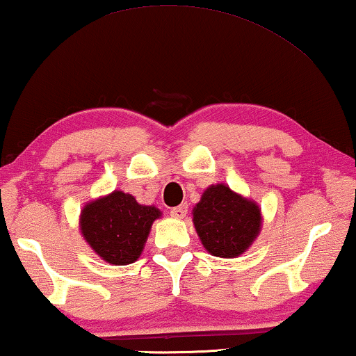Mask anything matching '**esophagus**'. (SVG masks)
<instances>
[{
  "label": "esophagus",
  "mask_w": 356,
  "mask_h": 356,
  "mask_svg": "<svg viewBox=\"0 0 356 356\" xmlns=\"http://www.w3.org/2000/svg\"><path fill=\"white\" fill-rule=\"evenodd\" d=\"M187 211H188L187 203H182L180 207H176V208L171 209V216L176 218V219H184L185 216H187Z\"/></svg>",
  "instance_id": "1"
}]
</instances>
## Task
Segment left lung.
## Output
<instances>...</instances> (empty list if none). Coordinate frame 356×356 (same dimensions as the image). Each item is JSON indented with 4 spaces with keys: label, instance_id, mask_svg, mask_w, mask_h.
Listing matches in <instances>:
<instances>
[{
    "label": "left lung",
    "instance_id": "8db88e82",
    "mask_svg": "<svg viewBox=\"0 0 356 356\" xmlns=\"http://www.w3.org/2000/svg\"><path fill=\"white\" fill-rule=\"evenodd\" d=\"M192 216L204 250L219 258L243 254L263 226L259 204L234 192L226 184L209 185L193 207Z\"/></svg>",
    "mask_w": 356,
    "mask_h": 356
}]
</instances>
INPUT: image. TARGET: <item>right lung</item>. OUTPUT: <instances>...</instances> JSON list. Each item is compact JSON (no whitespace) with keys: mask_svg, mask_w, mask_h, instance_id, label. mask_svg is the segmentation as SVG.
<instances>
[{"mask_svg":"<svg viewBox=\"0 0 356 356\" xmlns=\"http://www.w3.org/2000/svg\"><path fill=\"white\" fill-rule=\"evenodd\" d=\"M163 216L156 207L140 204L122 190L85 203L80 211V234L103 261L126 266L137 261L152 230Z\"/></svg>","mask_w":356,"mask_h":356,"instance_id":"right-lung-1","label":"right lung"}]
</instances>
